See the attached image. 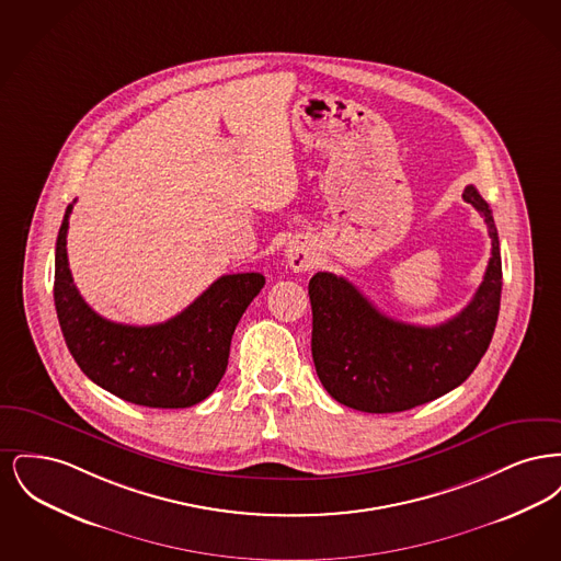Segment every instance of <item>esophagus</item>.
Listing matches in <instances>:
<instances>
[{"label": "esophagus", "mask_w": 561, "mask_h": 561, "mask_svg": "<svg viewBox=\"0 0 561 561\" xmlns=\"http://www.w3.org/2000/svg\"><path fill=\"white\" fill-rule=\"evenodd\" d=\"M286 261L294 271H309L316 265V248L309 241L294 240L286 245Z\"/></svg>", "instance_id": "esophagus-1"}]
</instances>
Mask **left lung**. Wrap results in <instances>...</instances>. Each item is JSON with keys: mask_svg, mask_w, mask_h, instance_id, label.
I'll return each instance as SVG.
<instances>
[{"mask_svg": "<svg viewBox=\"0 0 561 561\" xmlns=\"http://www.w3.org/2000/svg\"><path fill=\"white\" fill-rule=\"evenodd\" d=\"M462 197L483 216L492 256L478 293L453 320L431 328L391 320L345 277L328 271L311 277L313 364L339 403L403 412L446 396L478 368L499 320L503 265L490 206L473 185Z\"/></svg>", "mask_w": 561, "mask_h": 561, "instance_id": "1", "label": "left lung"}]
</instances>
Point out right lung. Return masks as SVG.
<instances>
[{
	"label": "right lung",
	"instance_id": "right-lung-1",
	"mask_svg": "<svg viewBox=\"0 0 561 561\" xmlns=\"http://www.w3.org/2000/svg\"><path fill=\"white\" fill-rule=\"evenodd\" d=\"M62 218L54 259V305L65 343L81 373L119 400L147 408H188L206 400L229 362L236 325L263 290L261 273L222 275L185 311L156 325L101 318L78 293L67 261Z\"/></svg>",
	"mask_w": 561,
	"mask_h": 561
}]
</instances>
